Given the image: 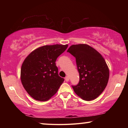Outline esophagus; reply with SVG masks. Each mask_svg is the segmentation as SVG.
Segmentation results:
<instances>
[{
	"mask_svg": "<svg viewBox=\"0 0 128 128\" xmlns=\"http://www.w3.org/2000/svg\"><path fill=\"white\" fill-rule=\"evenodd\" d=\"M65 80H66V82H68V81H69V77H68V76H66V78H65Z\"/></svg>",
	"mask_w": 128,
	"mask_h": 128,
	"instance_id": "1",
	"label": "esophagus"
}]
</instances>
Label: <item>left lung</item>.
I'll use <instances>...</instances> for the list:
<instances>
[{
	"mask_svg": "<svg viewBox=\"0 0 128 128\" xmlns=\"http://www.w3.org/2000/svg\"><path fill=\"white\" fill-rule=\"evenodd\" d=\"M68 52L76 58L80 81L72 86L78 96L90 101L102 94L109 79V69L103 56L88 44L72 45Z\"/></svg>",
	"mask_w": 128,
	"mask_h": 128,
	"instance_id": "obj_1",
	"label": "left lung"
}]
</instances>
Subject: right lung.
<instances>
[{
	"mask_svg": "<svg viewBox=\"0 0 128 128\" xmlns=\"http://www.w3.org/2000/svg\"><path fill=\"white\" fill-rule=\"evenodd\" d=\"M68 45H47L32 52L24 61L21 80L24 88L36 100L47 101L56 94L64 79L58 74L55 62Z\"/></svg>",
	"mask_w": 128,
	"mask_h": 128,
	"instance_id": "right-lung-1",
	"label": "right lung"
}]
</instances>
